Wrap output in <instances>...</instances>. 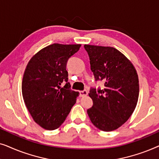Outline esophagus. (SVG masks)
<instances>
[{"mask_svg": "<svg viewBox=\"0 0 159 159\" xmlns=\"http://www.w3.org/2000/svg\"><path fill=\"white\" fill-rule=\"evenodd\" d=\"M80 96L81 97H84V96H86L87 95H88V91L86 90H82V91H80Z\"/></svg>", "mask_w": 159, "mask_h": 159, "instance_id": "1", "label": "esophagus"}]
</instances>
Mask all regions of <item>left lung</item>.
I'll list each match as a JSON object with an SVG mask.
<instances>
[{
  "mask_svg": "<svg viewBox=\"0 0 159 159\" xmlns=\"http://www.w3.org/2000/svg\"><path fill=\"white\" fill-rule=\"evenodd\" d=\"M95 80L103 90L91 89L93 106L88 110L91 122L104 132L114 131L134 112L139 97V80L132 62L113 47L84 45Z\"/></svg>",
  "mask_w": 159,
  "mask_h": 159,
  "instance_id": "obj_1",
  "label": "left lung"
}]
</instances>
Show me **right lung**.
Wrapping results in <instances>:
<instances>
[{"label":"right lung","mask_w":159,"mask_h":159,"mask_svg":"<svg viewBox=\"0 0 159 159\" xmlns=\"http://www.w3.org/2000/svg\"><path fill=\"white\" fill-rule=\"evenodd\" d=\"M80 44L54 43L39 51L26 66L21 92L33 120L43 129H57L66 120L79 96L68 81L66 62L79 51Z\"/></svg>","instance_id":"obj_1"}]
</instances>
